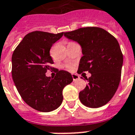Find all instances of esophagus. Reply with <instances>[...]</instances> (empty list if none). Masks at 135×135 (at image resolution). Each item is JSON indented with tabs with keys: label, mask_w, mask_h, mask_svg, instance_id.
Here are the masks:
<instances>
[{
	"label": "esophagus",
	"mask_w": 135,
	"mask_h": 135,
	"mask_svg": "<svg viewBox=\"0 0 135 135\" xmlns=\"http://www.w3.org/2000/svg\"><path fill=\"white\" fill-rule=\"evenodd\" d=\"M72 78H73L74 81H76V80L79 79V76L78 75H76V74H72Z\"/></svg>",
	"instance_id": "esophagus-1"
}]
</instances>
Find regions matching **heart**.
<instances>
[{
    "mask_svg": "<svg viewBox=\"0 0 135 135\" xmlns=\"http://www.w3.org/2000/svg\"><path fill=\"white\" fill-rule=\"evenodd\" d=\"M73 43V42H69V43H68V44H69V43ZM66 67L69 70L74 69V65H73L72 64H66Z\"/></svg>",
    "mask_w": 135,
    "mask_h": 135,
    "instance_id": "b5f03b06",
    "label": "heart"
}]
</instances>
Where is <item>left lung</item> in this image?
I'll use <instances>...</instances> for the list:
<instances>
[{
  "label": "left lung",
  "mask_w": 135,
  "mask_h": 135,
  "mask_svg": "<svg viewBox=\"0 0 135 135\" xmlns=\"http://www.w3.org/2000/svg\"><path fill=\"white\" fill-rule=\"evenodd\" d=\"M66 38L77 41L82 47L78 74H91L88 85L79 92L83 104L99 108L111 100L119 85L123 56L115 37L96 26L83 27L64 33Z\"/></svg>",
  "instance_id": "1"
}]
</instances>
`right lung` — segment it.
I'll use <instances>...</instances> for the list:
<instances>
[{
  "instance_id": "obj_1",
  "label": "right lung",
  "mask_w": 135,
  "mask_h": 135,
  "mask_svg": "<svg viewBox=\"0 0 135 135\" xmlns=\"http://www.w3.org/2000/svg\"><path fill=\"white\" fill-rule=\"evenodd\" d=\"M64 33H29L12 56V76L17 90L23 100L37 111L50 112L57 109L63 101L64 88L73 81L71 74L63 70L57 69L55 78L45 76L47 71L53 69L51 47Z\"/></svg>"
}]
</instances>
